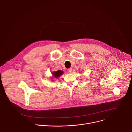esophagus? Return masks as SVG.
Returning a JSON list of instances; mask_svg holds the SVG:
<instances>
[{
    "label": "esophagus",
    "mask_w": 132,
    "mask_h": 132,
    "mask_svg": "<svg viewBox=\"0 0 132 132\" xmlns=\"http://www.w3.org/2000/svg\"><path fill=\"white\" fill-rule=\"evenodd\" d=\"M67 71H68V73H71V71H72V69H71V68H68V69H67Z\"/></svg>",
    "instance_id": "1"
}]
</instances>
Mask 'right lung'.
I'll return each mask as SVG.
<instances>
[{
    "mask_svg": "<svg viewBox=\"0 0 132 132\" xmlns=\"http://www.w3.org/2000/svg\"><path fill=\"white\" fill-rule=\"evenodd\" d=\"M52 74H53V76H54V77L58 78L60 76L63 74V71L62 70H57L56 71H54V72L52 73Z\"/></svg>",
    "mask_w": 132,
    "mask_h": 132,
    "instance_id": "add662e5",
    "label": "right lung"
}]
</instances>
